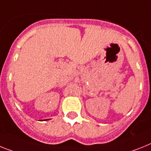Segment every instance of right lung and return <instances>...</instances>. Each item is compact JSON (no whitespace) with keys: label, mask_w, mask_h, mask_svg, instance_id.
Returning a JSON list of instances; mask_svg holds the SVG:
<instances>
[{"label":"right lung","mask_w":151,"mask_h":151,"mask_svg":"<svg viewBox=\"0 0 151 151\" xmlns=\"http://www.w3.org/2000/svg\"><path fill=\"white\" fill-rule=\"evenodd\" d=\"M48 120H50V119H45V120H41V121H48Z\"/></svg>","instance_id":"add662e5"}]
</instances>
